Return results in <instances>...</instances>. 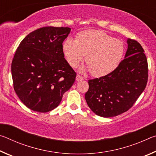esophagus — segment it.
Returning <instances> with one entry per match:
<instances>
[{
  "label": "esophagus",
  "instance_id": "esophagus-1",
  "mask_svg": "<svg viewBox=\"0 0 156 156\" xmlns=\"http://www.w3.org/2000/svg\"><path fill=\"white\" fill-rule=\"evenodd\" d=\"M82 80H83V77L80 75L78 74L77 76H76V80L77 81H80Z\"/></svg>",
  "mask_w": 156,
  "mask_h": 156
}]
</instances>
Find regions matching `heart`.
I'll return each instance as SVG.
<instances>
[{
  "instance_id": "b5f03b06",
  "label": "heart",
  "mask_w": 156,
  "mask_h": 156,
  "mask_svg": "<svg viewBox=\"0 0 156 156\" xmlns=\"http://www.w3.org/2000/svg\"><path fill=\"white\" fill-rule=\"evenodd\" d=\"M63 54L72 67H76L86 56L92 76L109 74L122 60L125 47L122 41L102 31L89 30L78 34L76 41L69 38L62 45Z\"/></svg>"
}]
</instances>
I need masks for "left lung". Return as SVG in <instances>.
<instances>
[{
	"mask_svg": "<svg viewBox=\"0 0 156 156\" xmlns=\"http://www.w3.org/2000/svg\"><path fill=\"white\" fill-rule=\"evenodd\" d=\"M127 44L125 58L115 70L88 81L87 103L101 117H113L128 111L147 86L148 63L144 49L136 40L128 38Z\"/></svg>",
	"mask_w": 156,
	"mask_h": 156,
	"instance_id": "left-lung-1",
	"label": "left lung"
}]
</instances>
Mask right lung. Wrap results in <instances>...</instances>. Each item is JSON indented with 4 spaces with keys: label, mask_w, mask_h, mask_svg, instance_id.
<instances>
[{
    "label": "right lung",
    "mask_w": 156,
    "mask_h": 156,
    "mask_svg": "<svg viewBox=\"0 0 156 156\" xmlns=\"http://www.w3.org/2000/svg\"><path fill=\"white\" fill-rule=\"evenodd\" d=\"M69 27H44L20 42L12 62L13 86L26 107L48 112L58 106L74 83L76 73L63 54L62 43Z\"/></svg>",
    "instance_id": "add662e5"
}]
</instances>
